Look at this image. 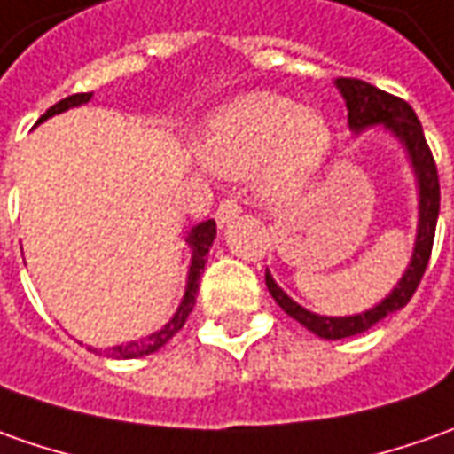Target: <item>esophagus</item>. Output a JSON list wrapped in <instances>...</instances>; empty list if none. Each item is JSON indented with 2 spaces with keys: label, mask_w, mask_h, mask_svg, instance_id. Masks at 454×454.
Wrapping results in <instances>:
<instances>
[{
  "label": "esophagus",
  "mask_w": 454,
  "mask_h": 454,
  "mask_svg": "<svg viewBox=\"0 0 454 454\" xmlns=\"http://www.w3.org/2000/svg\"><path fill=\"white\" fill-rule=\"evenodd\" d=\"M240 214V206L239 201H233V199H226V201L218 203V211H215V223L223 228L228 226L236 215Z\"/></svg>",
  "instance_id": "esophagus-1"
}]
</instances>
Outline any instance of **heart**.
I'll return each instance as SVG.
<instances>
[{
  "label": "heart",
  "instance_id": "1",
  "mask_svg": "<svg viewBox=\"0 0 454 454\" xmlns=\"http://www.w3.org/2000/svg\"><path fill=\"white\" fill-rule=\"evenodd\" d=\"M325 114L303 109L295 98L253 91L215 114L199 144L201 161L223 176L258 172V191L270 203L303 193L323 171L333 151Z\"/></svg>",
  "mask_w": 454,
  "mask_h": 454
}]
</instances>
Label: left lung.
<instances>
[{
    "label": "left lung",
    "mask_w": 454,
    "mask_h": 454,
    "mask_svg": "<svg viewBox=\"0 0 454 454\" xmlns=\"http://www.w3.org/2000/svg\"><path fill=\"white\" fill-rule=\"evenodd\" d=\"M335 86L340 89L348 106V126L353 134H360L370 126H380L385 131L395 134L397 141L408 151L410 166L418 178V236H415V248H412V258H410L408 270L403 273V278L397 280V286L390 291L387 298H382L380 303L372 305L370 310H363L357 316L345 317H331L317 316L305 310L303 305H298L293 298H288L273 276L266 270V286L273 301L295 317L303 328L316 333L317 338L325 340H340V338H350L357 333H365L372 328L375 323H380L382 317L395 313L400 308H405L412 298V293L420 286L422 273L427 268L430 253H433L434 240V226H437V214H440V181H437V166H434L433 151L425 141L422 134L420 119L415 116V111L408 101L393 97L387 91H382L378 86L360 82V79H338Z\"/></svg>",
    "instance_id": "8db88e82"
}]
</instances>
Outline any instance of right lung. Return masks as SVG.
I'll use <instances>...</instances> for the list:
<instances>
[{"mask_svg":"<svg viewBox=\"0 0 454 454\" xmlns=\"http://www.w3.org/2000/svg\"><path fill=\"white\" fill-rule=\"evenodd\" d=\"M94 94H72V97L61 98L59 104H54L51 109H46V114L39 119V123L46 121L49 116H54V114H61V111L72 109V106H82L86 101H91ZM215 239V221H203L199 226H193L188 231L186 243L191 246V266H188V280H186V293H184V301L178 305V310L174 313V317L163 325L161 331L151 333L149 338H144V340H134V343H123V345H114V348H106L104 353L109 357H116V360H129V357H141V356H149V353H156L159 348L168 343L171 338H174L176 333L184 328V323H186L188 313L193 310V305H196V291H199V280H201L203 266H206V261H208V251H211V246H214ZM91 350V348H89Z\"/></svg>","mask_w":454,"mask_h":454,"instance_id":"add662e5","label":"right lung"}]
</instances>
